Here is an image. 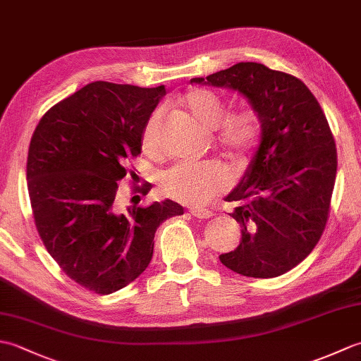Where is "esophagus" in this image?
I'll return each mask as SVG.
<instances>
[{
	"mask_svg": "<svg viewBox=\"0 0 361 361\" xmlns=\"http://www.w3.org/2000/svg\"><path fill=\"white\" fill-rule=\"evenodd\" d=\"M190 214H192L194 217L200 219V220H204V219H211L214 216L212 211H208V209H200V208H194L190 209Z\"/></svg>",
	"mask_w": 361,
	"mask_h": 361,
	"instance_id": "1",
	"label": "esophagus"
}]
</instances>
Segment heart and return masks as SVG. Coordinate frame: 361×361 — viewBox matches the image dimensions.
I'll return each instance as SVG.
<instances>
[{"label":"heart","instance_id":"heart-1","mask_svg":"<svg viewBox=\"0 0 361 361\" xmlns=\"http://www.w3.org/2000/svg\"><path fill=\"white\" fill-rule=\"evenodd\" d=\"M183 105L190 116L206 130H217V144L233 161H240L256 147L260 137L259 114L250 109L235 110L225 116L220 97L209 90L192 88L183 96ZM161 113L155 111L144 127L141 145L147 157L159 155ZM231 185V173L220 163L175 164L161 173L159 192L172 200L203 206L214 197L225 192Z\"/></svg>","mask_w":361,"mask_h":361}]
</instances>
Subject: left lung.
<instances>
[{"label": "left lung", "mask_w": 361, "mask_h": 361, "mask_svg": "<svg viewBox=\"0 0 361 361\" xmlns=\"http://www.w3.org/2000/svg\"><path fill=\"white\" fill-rule=\"evenodd\" d=\"M190 83L239 91L259 114V147L226 197L242 240L220 255L229 270L276 278L307 257L327 224L336 176L335 141L324 111L302 80L262 63L240 62Z\"/></svg>", "instance_id": "obj_1"}]
</instances>
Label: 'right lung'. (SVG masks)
Here are the masks:
<instances>
[{"label":"right lung","instance_id":"obj_1","mask_svg":"<svg viewBox=\"0 0 361 361\" xmlns=\"http://www.w3.org/2000/svg\"><path fill=\"white\" fill-rule=\"evenodd\" d=\"M164 94L163 85L88 83L46 111L30 140L26 178L37 231L65 274L97 295L133 282L150 264L158 226L183 214L172 200L118 203L119 181L136 176L127 161L141 153L144 127ZM150 188L133 185L142 195Z\"/></svg>","mask_w":361,"mask_h":361}]
</instances>
